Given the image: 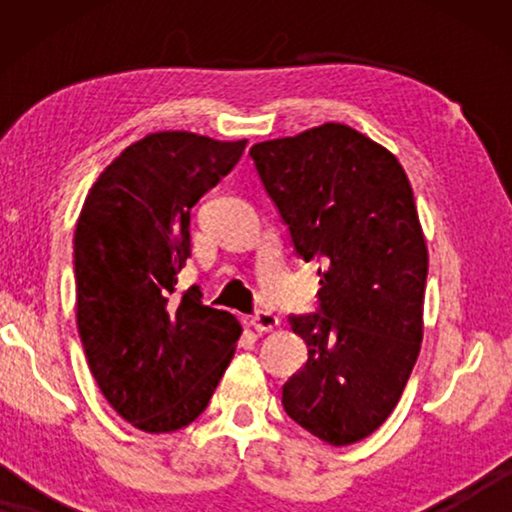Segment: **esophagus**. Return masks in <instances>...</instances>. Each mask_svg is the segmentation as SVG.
I'll return each instance as SVG.
<instances>
[{
	"mask_svg": "<svg viewBox=\"0 0 512 512\" xmlns=\"http://www.w3.org/2000/svg\"><path fill=\"white\" fill-rule=\"evenodd\" d=\"M277 324H279V319L275 317V314L265 312V310H258L254 317H251V326H254L258 333H268V331H272V328H277Z\"/></svg>",
	"mask_w": 512,
	"mask_h": 512,
	"instance_id": "34e87169",
	"label": "esophagus"
}]
</instances>
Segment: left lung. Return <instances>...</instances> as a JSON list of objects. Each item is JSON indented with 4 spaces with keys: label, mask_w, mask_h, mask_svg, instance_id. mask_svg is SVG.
Masks as SVG:
<instances>
[{
    "label": "left lung",
    "mask_w": 512,
    "mask_h": 512,
    "mask_svg": "<svg viewBox=\"0 0 512 512\" xmlns=\"http://www.w3.org/2000/svg\"><path fill=\"white\" fill-rule=\"evenodd\" d=\"M249 156L296 254L321 265L319 310L289 317L307 363L282 405L324 443H356L396 408L422 345L429 254L408 174L342 123L254 144Z\"/></svg>",
    "instance_id": "obj_1"
}]
</instances>
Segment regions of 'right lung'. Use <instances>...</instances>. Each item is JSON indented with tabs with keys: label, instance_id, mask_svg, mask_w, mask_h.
<instances>
[{
	"label": "right lung",
	"instance_id": "1",
	"mask_svg": "<svg viewBox=\"0 0 512 512\" xmlns=\"http://www.w3.org/2000/svg\"><path fill=\"white\" fill-rule=\"evenodd\" d=\"M247 139L153 132L104 170L74 230L76 326L111 408L146 433L184 429L205 412L242 328L177 293L191 256V209L233 170Z\"/></svg>",
	"mask_w": 512,
	"mask_h": 512
}]
</instances>
